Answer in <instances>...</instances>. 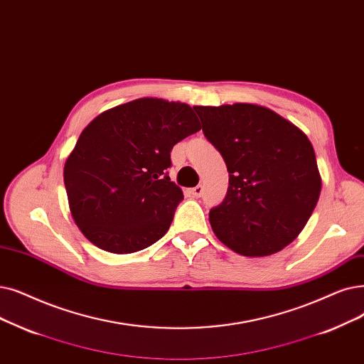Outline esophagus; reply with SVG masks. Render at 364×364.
Instances as JSON below:
<instances>
[{
	"label": "esophagus",
	"mask_w": 364,
	"mask_h": 364,
	"mask_svg": "<svg viewBox=\"0 0 364 364\" xmlns=\"http://www.w3.org/2000/svg\"><path fill=\"white\" fill-rule=\"evenodd\" d=\"M192 195L196 196V198H200L203 195V186L202 184H198L196 187L192 188Z\"/></svg>",
	"instance_id": "1"
}]
</instances>
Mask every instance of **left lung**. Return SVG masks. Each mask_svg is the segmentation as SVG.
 I'll return each mask as SVG.
<instances>
[{
    "label": "left lung",
    "mask_w": 364,
    "mask_h": 364,
    "mask_svg": "<svg viewBox=\"0 0 364 364\" xmlns=\"http://www.w3.org/2000/svg\"><path fill=\"white\" fill-rule=\"evenodd\" d=\"M193 109L229 172L226 198L210 211L217 238L247 257L269 256L293 242L321 192L308 136L255 104Z\"/></svg>",
    "instance_id": "1"
}]
</instances>
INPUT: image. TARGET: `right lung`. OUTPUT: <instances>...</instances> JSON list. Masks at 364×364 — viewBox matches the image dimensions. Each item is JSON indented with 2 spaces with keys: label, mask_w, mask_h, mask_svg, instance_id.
<instances>
[{
  "label": "right lung",
  "mask_w": 364,
  "mask_h": 364,
  "mask_svg": "<svg viewBox=\"0 0 364 364\" xmlns=\"http://www.w3.org/2000/svg\"><path fill=\"white\" fill-rule=\"evenodd\" d=\"M200 129L183 102L141 98L93 119L64 166L71 215L101 250L129 255L159 241L183 200L171 150Z\"/></svg>",
  "instance_id": "1"
}]
</instances>
